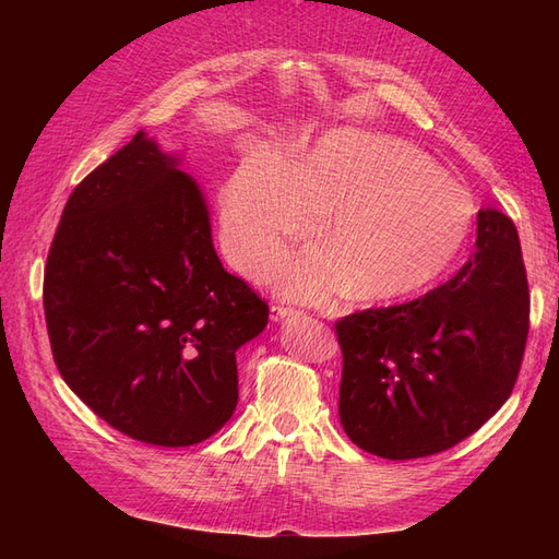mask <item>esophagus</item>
<instances>
[{"instance_id":"34e87169","label":"esophagus","mask_w":559,"mask_h":559,"mask_svg":"<svg viewBox=\"0 0 559 559\" xmlns=\"http://www.w3.org/2000/svg\"><path fill=\"white\" fill-rule=\"evenodd\" d=\"M294 314H300V310L292 308V306H284V302H275L273 308H270V319L273 321H282V319H289Z\"/></svg>"}]
</instances>
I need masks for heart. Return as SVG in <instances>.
<instances>
[{"label":"heart","mask_w":559,"mask_h":559,"mask_svg":"<svg viewBox=\"0 0 559 559\" xmlns=\"http://www.w3.org/2000/svg\"><path fill=\"white\" fill-rule=\"evenodd\" d=\"M224 240L249 275L329 214L321 242L280 267L286 294L394 302L425 292L460 257L476 202L425 151L368 130H335L289 163L247 154L218 189Z\"/></svg>","instance_id":"1"}]
</instances>
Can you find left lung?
Instances as JSON below:
<instances>
[{
    "label": "left lung",
    "instance_id": "1",
    "mask_svg": "<svg viewBox=\"0 0 559 559\" xmlns=\"http://www.w3.org/2000/svg\"><path fill=\"white\" fill-rule=\"evenodd\" d=\"M341 425L382 460H417L476 433L511 396L530 333L518 228L478 212L476 251L429 294L335 321Z\"/></svg>",
    "mask_w": 559,
    "mask_h": 559
}]
</instances>
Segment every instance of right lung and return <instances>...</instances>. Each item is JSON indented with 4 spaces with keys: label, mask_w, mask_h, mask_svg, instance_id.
<instances>
[{
    "label": "right lung",
    "mask_w": 559,
    "mask_h": 559,
    "mask_svg": "<svg viewBox=\"0 0 559 559\" xmlns=\"http://www.w3.org/2000/svg\"><path fill=\"white\" fill-rule=\"evenodd\" d=\"M144 130L83 179L44 273L50 352L62 380L134 441L186 448L238 405V352L267 302L212 245L193 177Z\"/></svg>",
    "instance_id": "right-lung-1"
}]
</instances>
